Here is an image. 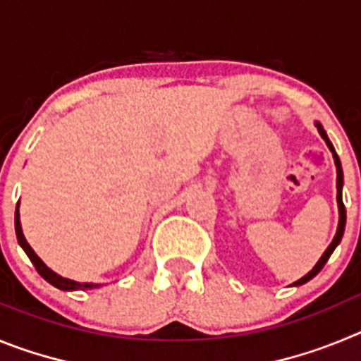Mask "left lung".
I'll return each instance as SVG.
<instances>
[{"instance_id":"obj_1","label":"left lung","mask_w":361,"mask_h":361,"mask_svg":"<svg viewBox=\"0 0 361 361\" xmlns=\"http://www.w3.org/2000/svg\"><path fill=\"white\" fill-rule=\"evenodd\" d=\"M314 126L318 128V133L322 135V139L325 141V145H327V148L331 149V153H333V159H334V166H336V202H338V229H336V235H334L333 242L329 244V247L324 251V255L320 257V260H318L317 264H314V267H312L311 271H309L307 275H304L300 280H296L295 283H291V286H302V283L309 282L311 279H314V276L318 275L322 271V267L325 266V262L329 260V257L333 255V251L336 250V245L342 242V237H343V231H345V220H347V215H345V206H343V200H342V190H343V170H342V162H340V159H338V153L336 149H334L333 142L329 141V137H327V133H325L324 126H322V123H318V121H314Z\"/></svg>"}]
</instances>
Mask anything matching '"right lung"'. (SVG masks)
<instances>
[{
	"instance_id": "add662e5",
	"label": "right lung",
	"mask_w": 361,
	"mask_h": 361,
	"mask_svg": "<svg viewBox=\"0 0 361 361\" xmlns=\"http://www.w3.org/2000/svg\"><path fill=\"white\" fill-rule=\"evenodd\" d=\"M14 224H16V237H18L19 245L23 247V251L27 253V257L30 258V262L34 264V267L37 269L41 276L49 283H52L54 288L61 289V291H85V289H95V288H101V283H94V282H75V280H70L65 279V276L57 275L56 271L50 269L47 264L41 260L39 257L36 255V251L32 250L30 244L27 242L23 235V229H21V220H19V202L16 206V216H14Z\"/></svg>"
}]
</instances>
